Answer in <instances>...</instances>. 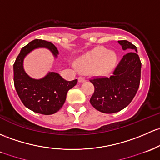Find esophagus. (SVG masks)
I'll return each mask as SVG.
<instances>
[{
	"label": "esophagus",
	"mask_w": 160,
	"mask_h": 160,
	"mask_svg": "<svg viewBox=\"0 0 160 160\" xmlns=\"http://www.w3.org/2000/svg\"><path fill=\"white\" fill-rule=\"evenodd\" d=\"M78 81H79V83H83V82L86 81V79L84 78V77H78Z\"/></svg>",
	"instance_id": "1"
}]
</instances>
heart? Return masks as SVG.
<instances>
[{"instance_id": "1", "label": "heart", "mask_w": 160, "mask_h": 160, "mask_svg": "<svg viewBox=\"0 0 160 160\" xmlns=\"http://www.w3.org/2000/svg\"><path fill=\"white\" fill-rule=\"evenodd\" d=\"M118 56L113 50L105 48H94L77 60V68L82 73H91L97 75H109L115 69Z\"/></svg>"}]
</instances>
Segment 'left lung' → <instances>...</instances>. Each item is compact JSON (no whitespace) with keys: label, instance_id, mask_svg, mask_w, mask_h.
I'll list each match as a JSON object with an SVG mask.
<instances>
[{"label":"left lung","instance_id":"8db88e82","mask_svg":"<svg viewBox=\"0 0 160 160\" xmlns=\"http://www.w3.org/2000/svg\"><path fill=\"white\" fill-rule=\"evenodd\" d=\"M118 43L122 50L129 52L122 57L112 74L90 80L95 87L90 103L104 113H114L127 107L135 97L140 82L142 64L137 47L127 40H118Z\"/></svg>","mask_w":160,"mask_h":160}]
</instances>
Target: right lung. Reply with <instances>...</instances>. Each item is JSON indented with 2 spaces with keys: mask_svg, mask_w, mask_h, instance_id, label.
Returning a JSON list of instances; mask_svg holds the SVG:
<instances>
[{
  "mask_svg": "<svg viewBox=\"0 0 160 160\" xmlns=\"http://www.w3.org/2000/svg\"><path fill=\"white\" fill-rule=\"evenodd\" d=\"M39 48L49 50L55 59L58 48L50 42L33 40L23 47L13 64V83L23 105L29 110L43 115L58 112L63 107L70 89L77 84V80L67 81L56 72H48L44 77L35 79L30 77L23 68L24 58L31 52Z\"/></svg>",
  "mask_w": 160,
  "mask_h": 160,
  "instance_id": "add662e5",
  "label": "right lung"
}]
</instances>
